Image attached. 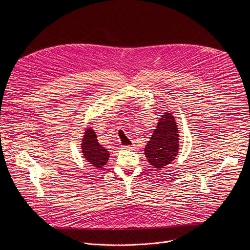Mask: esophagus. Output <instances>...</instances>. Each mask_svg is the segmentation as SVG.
<instances>
[{
    "instance_id": "esophagus-1",
    "label": "esophagus",
    "mask_w": 250,
    "mask_h": 250,
    "mask_svg": "<svg viewBox=\"0 0 250 250\" xmlns=\"http://www.w3.org/2000/svg\"><path fill=\"white\" fill-rule=\"evenodd\" d=\"M122 148H123L124 150H131L133 147H132L131 146H123Z\"/></svg>"
}]
</instances>
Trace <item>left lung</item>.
<instances>
[{"label":"left lung","instance_id":"obj_1","mask_svg":"<svg viewBox=\"0 0 250 250\" xmlns=\"http://www.w3.org/2000/svg\"><path fill=\"white\" fill-rule=\"evenodd\" d=\"M179 151V131L174 117L165 112L159 119L145 154L150 165L161 169L170 164Z\"/></svg>","mask_w":250,"mask_h":250}]
</instances>
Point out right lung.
Returning a JSON list of instances; mask_svg holds the SVG:
<instances>
[{"instance_id":"1","label":"right lung","mask_w":250,"mask_h":250,"mask_svg":"<svg viewBox=\"0 0 250 250\" xmlns=\"http://www.w3.org/2000/svg\"><path fill=\"white\" fill-rule=\"evenodd\" d=\"M81 149L84 158L96 168H103L108 163L110 152L99 144L95 130L90 127L84 132Z\"/></svg>"}]
</instances>
